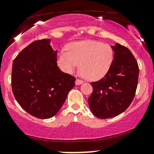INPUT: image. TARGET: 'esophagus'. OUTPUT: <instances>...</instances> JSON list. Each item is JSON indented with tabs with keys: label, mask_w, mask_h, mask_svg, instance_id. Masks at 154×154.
<instances>
[{
	"label": "esophagus",
	"mask_w": 154,
	"mask_h": 154,
	"mask_svg": "<svg viewBox=\"0 0 154 154\" xmlns=\"http://www.w3.org/2000/svg\"><path fill=\"white\" fill-rule=\"evenodd\" d=\"M82 83H83V80H81V79H76V81H75L76 85H79L82 84Z\"/></svg>",
	"instance_id": "obj_1"
}]
</instances>
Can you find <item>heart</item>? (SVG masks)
<instances>
[{"label":"heart","mask_w":154,"mask_h":154,"mask_svg":"<svg viewBox=\"0 0 154 154\" xmlns=\"http://www.w3.org/2000/svg\"><path fill=\"white\" fill-rule=\"evenodd\" d=\"M67 51H61L58 64L63 71L72 73L79 64V71L86 79L95 81L110 70L114 51L110 44L97 41H85L69 44Z\"/></svg>","instance_id":"1"}]
</instances>
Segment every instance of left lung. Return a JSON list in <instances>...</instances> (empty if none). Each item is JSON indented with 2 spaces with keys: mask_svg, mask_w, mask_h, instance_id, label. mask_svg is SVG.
Instances as JSON below:
<instances>
[{
  "mask_svg": "<svg viewBox=\"0 0 154 154\" xmlns=\"http://www.w3.org/2000/svg\"><path fill=\"white\" fill-rule=\"evenodd\" d=\"M114 59L110 70L97 82H92L93 91L88 99L90 110L96 117L106 119L124 112L132 103L138 85L139 68L127 47L112 46Z\"/></svg>",
  "mask_w": 154,
  "mask_h": 154,
  "instance_id": "1",
  "label": "left lung"
}]
</instances>
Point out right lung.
<instances>
[{"label":"right lung","mask_w":154,"mask_h":154,"mask_svg":"<svg viewBox=\"0 0 154 154\" xmlns=\"http://www.w3.org/2000/svg\"><path fill=\"white\" fill-rule=\"evenodd\" d=\"M51 39L33 42L13 62L11 87L16 101L28 113L41 119L57 113L75 85V77L59 69Z\"/></svg>","instance_id":"1"}]
</instances>
